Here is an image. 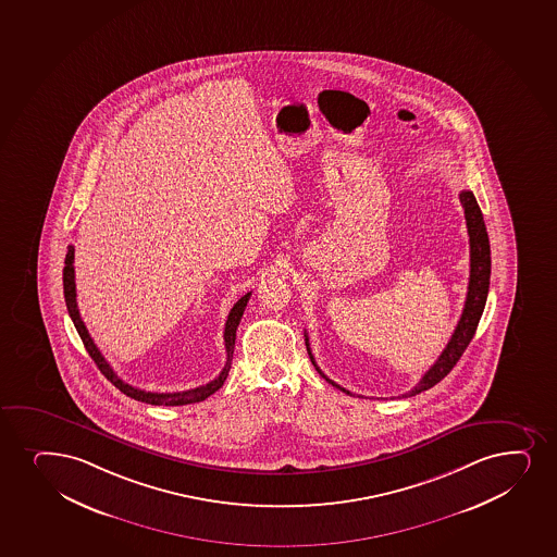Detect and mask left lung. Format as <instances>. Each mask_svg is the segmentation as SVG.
<instances>
[{"label":"left lung","instance_id":"obj_1","mask_svg":"<svg viewBox=\"0 0 557 557\" xmlns=\"http://www.w3.org/2000/svg\"><path fill=\"white\" fill-rule=\"evenodd\" d=\"M460 203L465 207L466 225H468V235H470V283H468V295H466L465 309L460 314L455 334L444 348V352L440 354L438 360L434 361V366L426 371L418 386L408 393H403V397H412L418 393L425 392L429 387L436 386L440 380L449 374L453 367L457 366L460 356L465 354L466 348L470 345V341L478 330L479 319L483 314L486 296H488V285H491V243H488V233L484 227L483 214L479 209L478 199L470 190H462L458 194ZM306 347H308L309 358L313 361L314 369L319 371L322 379H326L332 386L339 387L341 392L352 395V393L335 384L334 380L327 379L322 373L321 367L314 363L313 354L309 348V337L306 334Z\"/></svg>","mask_w":557,"mask_h":557}]
</instances>
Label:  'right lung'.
<instances>
[{
  "instance_id": "obj_1",
  "label": "right lung",
  "mask_w": 557,
  "mask_h": 557,
  "mask_svg": "<svg viewBox=\"0 0 557 557\" xmlns=\"http://www.w3.org/2000/svg\"><path fill=\"white\" fill-rule=\"evenodd\" d=\"M63 293H65L66 309H69V314H71V319H73L74 326L78 330L79 337L84 341V347H86L87 352H89L92 361H95L97 367H99L100 373L104 374L106 379L110 380L113 386L125 393L126 397L139 400V403H147V405L157 406H183L191 405V403H199V400L207 399V397H210L212 393L218 392V389L223 386V382H225L227 374H230L231 360H233V352H235L236 327L240 324L244 309L248 306L249 296H251V293H248V295H244L240 300L236 301L233 309H231L230 317H227V322H225L223 341H225L227 361H225V367H223L222 373L218 374L216 379L210 380L209 384L194 387V389H186V392L177 393H154L145 392V389H139V387L131 386V384H126V382L119 379L115 371L110 367V363L104 360V356L100 354L97 345L92 343L91 335L87 332L86 324H84L82 317H79L78 304H76V283H74V246H69V251H66L65 269H63Z\"/></svg>"
}]
</instances>
